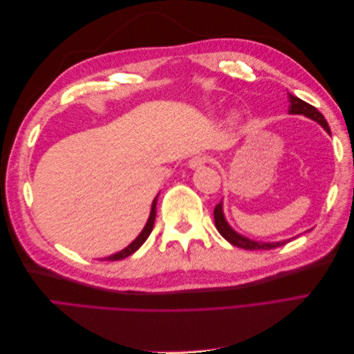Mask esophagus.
<instances>
[{
    "label": "esophagus",
    "mask_w": 354,
    "mask_h": 354,
    "mask_svg": "<svg viewBox=\"0 0 354 354\" xmlns=\"http://www.w3.org/2000/svg\"><path fill=\"white\" fill-rule=\"evenodd\" d=\"M208 162H209V156H207V155H198V156H194V158L189 160V168L198 169V168H202L203 165H207Z\"/></svg>",
    "instance_id": "34e87169"
}]
</instances>
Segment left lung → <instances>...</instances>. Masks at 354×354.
Returning a JSON list of instances; mask_svg holds the SVG:
<instances>
[{
	"label": "left lung",
	"instance_id": "obj_1",
	"mask_svg": "<svg viewBox=\"0 0 354 354\" xmlns=\"http://www.w3.org/2000/svg\"><path fill=\"white\" fill-rule=\"evenodd\" d=\"M288 97H289V113H294V115H304L307 118H312V120H315L316 122H319L320 125H322L325 130L330 134V130H329V125L325 120V116L320 113L315 106L308 104L307 102L301 100L295 97V95L289 94L288 93ZM214 221H216V227L218 230V233L221 234V236L226 239L227 242H230L232 245L238 246V248H242V250H248V251H257V250H273V248H277V246H282L285 243H288L291 239L288 241H282V242H273V243H263V242H257V241H251L248 238H243L241 236L239 233L234 232L229 224L226 223V220H224V216H223V207H221V202L217 203L216 208H214Z\"/></svg>",
	"mask_w": 354,
	"mask_h": 354
}]
</instances>
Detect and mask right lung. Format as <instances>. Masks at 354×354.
I'll return each instance as SVG.
<instances>
[{
  "mask_svg": "<svg viewBox=\"0 0 354 354\" xmlns=\"http://www.w3.org/2000/svg\"><path fill=\"white\" fill-rule=\"evenodd\" d=\"M156 201H158V196H156V198L153 199V202H152L151 216H149V220H147V223H146V226H145V229L142 230V233L138 234V236L136 238V241L131 242V243L128 245L127 248H124L122 251L116 252V254H113V255L106 257V259H103L104 261H118V260L127 259L128 255H131L133 252H136V251H137L138 248H140V246L146 242V239L149 238V234H151V232H152V229H153V224H155V217H156ZM103 260H102V261H103Z\"/></svg>",
  "mask_w": 354,
  "mask_h": 354,
  "instance_id": "obj_1",
  "label": "right lung"
}]
</instances>
